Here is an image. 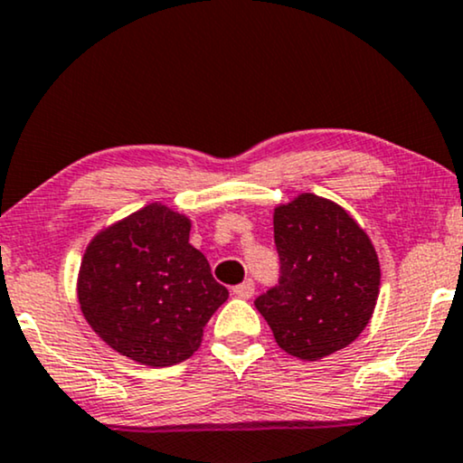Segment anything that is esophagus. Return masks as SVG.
I'll return each instance as SVG.
<instances>
[{
    "label": "esophagus",
    "mask_w": 463,
    "mask_h": 463,
    "mask_svg": "<svg viewBox=\"0 0 463 463\" xmlns=\"http://www.w3.org/2000/svg\"><path fill=\"white\" fill-rule=\"evenodd\" d=\"M232 292H235L239 299H250V297L254 295V282H251V279H248V282L237 284L235 288H232Z\"/></svg>",
    "instance_id": "34e87169"
}]
</instances>
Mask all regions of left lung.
<instances>
[{
	"mask_svg": "<svg viewBox=\"0 0 463 463\" xmlns=\"http://www.w3.org/2000/svg\"><path fill=\"white\" fill-rule=\"evenodd\" d=\"M279 278L254 306L278 346L316 361L346 348L370 323L380 288L376 250L356 222L316 194L275 209Z\"/></svg>",
	"mask_w": 463,
	"mask_h": 463,
	"instance_id": "8db88e82",
	"label": "left lung"
}]
</instances>
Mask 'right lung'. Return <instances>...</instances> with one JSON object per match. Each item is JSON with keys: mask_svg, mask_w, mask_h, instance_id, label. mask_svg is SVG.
Segmentation results:
<instances>
[{"mask_svg": "<svg viewBox=\"0 0 463 463\" xmlns=\"http://www.w3.org/2000/svg\"><path fill=\"white\" fill-rule=\"evenodd\" d=\"M188 239V218L147 204L90 243L79 273L80 309L117 353L166 367L201 346L203 326L228 290Z\"/></svg>", "mask_w": 463, "mask_h": 463, "instance_id": "obj_1", "label": "right lung"}]
</instances>
